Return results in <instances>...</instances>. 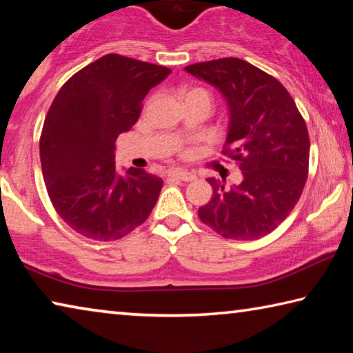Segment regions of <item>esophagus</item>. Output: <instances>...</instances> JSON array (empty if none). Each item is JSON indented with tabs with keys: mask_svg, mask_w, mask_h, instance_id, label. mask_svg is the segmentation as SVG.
<instances>
[{
	"mask_svg": "<svg viewBox=\"0 0 353 353\" xmlns=\"http://www.w3.org/2000/svg\"><path fill=\"white\" fill-rule=\"evenodd\" d=\"M168 176L172 177V179H179V181H183V182H191V181H194V179H196L193 172L185 171V170H171L168 172Z\"/></svg>",
	"mask_w": 353,
	"mask_h": 353,
	"instance_id": "obj_1",
	"label": "esophagus"
}]
</instances>
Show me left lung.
I'll list each match as a JSON object with an SVG mask.
<instances>
[{
	"label": "left lung",
	"mask_w": 353,
	"mask_h": 353,
	"mask_svg": "<svg viewBox=\"0 0 353 353\" xmlns=\"http://www.w3.org/2000/svg\"><path fill=\"white\" fill-rule=\"evenodd\" d=\"M210 83L229 110L223 154L238 160V185L208 177L213 198L199 207L204 224L224 238L256 240L276 229L301 198L308 174L310 139L294 101L276 77L236 57L185 67ZM225 182V179H224Z\"/></svg>",
	"instance_id": "obj_1"
}]
</instances>
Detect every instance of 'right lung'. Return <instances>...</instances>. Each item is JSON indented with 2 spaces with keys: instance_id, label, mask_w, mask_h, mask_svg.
<instances>
[{
  "instance_id": "obj_1",
  "label": "right lung",
  "mask_w": 353,
  "mask_h": 353,
  "mask_svg": "<svg viewBox=\"0 0 353 353\" xmlns=\"http://www.w3.org/2000/svg\"><path fill=\"white\" fill-rule=\"evenodd\" d=\"M170 73L162 65L107 54L70 77L52 101L40 137L41 172L59 216L82 236L118 240L152 212L163 181L137 168L119 174L115 141Z\"/></svg>"
}]
</instances>
